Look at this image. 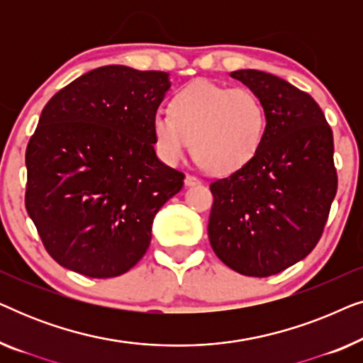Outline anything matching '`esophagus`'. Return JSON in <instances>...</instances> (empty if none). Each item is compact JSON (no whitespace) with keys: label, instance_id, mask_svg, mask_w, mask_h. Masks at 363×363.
I'll list each match as a JSON object with an SVG mask.
<instances>
[{"label":"esophagus","instance_id":"obj_1","mask_svg":"<svg viewBox=\"0 0 363 363\" xmlns=\"http://www.w3.org/2000/svg\"><path fill=\"white\" fill-rule=\"evenodd\" d=\"M200 183H201V180L195 175H186V178H185L186 186H195V185H200Z\"/></svg>","mask_w":363,"mask_h":363}]
</instances>
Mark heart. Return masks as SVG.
Segmentation results:
<instances>
[{
	"mask_svg": "<svg viewBox=\"0 0 363 363\" xmlns=\"http://www.w3.org/2000/svg\"><path fill=\"white\" fill-rule=\"evenodd\" d=\"M267 116L250 89L195 81L170 101V112H157L152 130L158 155L175 165L191 147L203 165L233 173L247 165L266 135Z\"/></svg>",
	"mask_w": 363,
	"mask_h": 363,
	"instance_id": "1",
	"label": "heart"
}]
</instances>
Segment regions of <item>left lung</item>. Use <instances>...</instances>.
<instances>
[{"label": "left lung", "mask_w": 363, "mask_h": 363, "mask_svg": "<svg viewBox=\"0 0 363 363\" xmlns=\"http://www.w3.org/2000/svg\"><path fill=\"white\" fill-rule=\"evenodd\" d=\"M266 108L255 158L210 185L213 251L242 276L267 277L304 259L319 242L337 193L334 137L304 91L255 69L231 72Z\"/></svg>", "instance_id": "left-lung-1"}]
</instances>
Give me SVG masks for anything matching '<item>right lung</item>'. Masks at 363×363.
Here are the masks:
<instances>
[{
  "label": "right lung",
  "instance_id": "right-lung-1",
  "mask_svg": "<svg viewBox=\"0 0 363 363\" xmlns=\"http://www.w3.org/2000/svg\"><path fill=\"white\" fill-rule=\"evenodd\" d=\"M168 74L97 67L54 94L26 148L24 205L49 256L116 277L145 255L158 210L183 186L153 148Z\"/></svg>",
  "mask_w": 363,
  "mask_h": 363
}]
</instances>
